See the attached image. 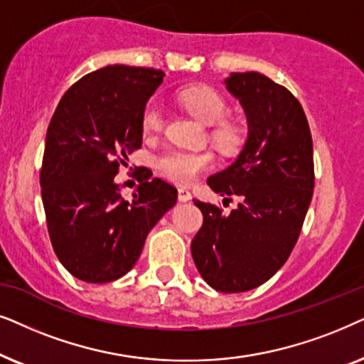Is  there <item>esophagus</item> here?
<instances>
[{"label":"esophagus","instance_id":"esophagus-1","mask_svg":"<svg viewBox=\"0 0 364 364\" xmlns=\"http://www.w3.org/2000/svg\"><path fill=\"white\" fill-rule=\"evenodd\" d=\"M178 200L181 203H186L191 200V193L186 190V188H179L178 190Z\"/></svg>","mask_w":364,"mask_h":364}]
</instances>
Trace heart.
<instances>
[{
	"mask_svg": "<svg viewBox=\"0 0 364 364\" xmlns=\"http://www.w3.org/2000/svg\"><path fill=\"white\" fill-rule=\"evenodd\" d=\"M178 101L190 113L205 124H216L228 113V105L223 96L210 86H191L179 91ZM161 108L151 101L143 113V129L146 133H156L161 128ZM216 141L230 148L238 141V132L230 124L221 126L215 132ZM215 163L211 153L208 151H185V149H169L159 154L154 161L158 173L171 179L178 185H191L203 171L210 169Z\"/></svg>",
	"mask_w": 364,
	"mask_h": 364,
	"instance_id": "b5f03b06",
	"label": "heart"
}]
</instances>
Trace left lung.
Returning a JSON list of instances; mask_svg holds the SVG:
<instances>
[{"instance_id":"1","label":"left lung","mask_w":364,"mask_h":364,"mask_svg":"<svg viewBox=\"0 0 364 364\" xmlns=\"http://www.w3.org/2000/svg\"><path fill=\"white\" fill-rule=\"evenodd\" d=\"M225 85L243 106L248 138L236 161L208 185L240 203L223 215L193 200L203 226L191 255L211 288L243 293L266 283L296 245L313 198V139L301 105L284 86L255 71L231 73Z\"/></svg>"}]
</instances>
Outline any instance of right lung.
<instances>
[{
    "label": "right lung",
    "mask_w": 364,
    "mask_h": 364,
    "mask_svg": "<svg viewBox=\"0 0 364 364\" xmlns=\"http://www.w3.org/2000/svg\"><path fill=\"white\" fill-rule=\"evenodd\" d=\"M153 68L109 65L76 81L48 126L40 173L48 232L61 264L86 283H109L133 268L148 232L176 205L159 178L124 201L114 176L143 143V113L163 83Z\"/></svg>",
    "instance_id": "add662e5"
}]
</instances>
